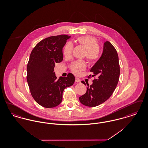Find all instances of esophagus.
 <instances>
[{
	"instance_id": "1",
	"label": "esophagus",
	"mask_w": 148,
	"mask_h": 148,
	"mask_svg": "<svg viewBox=\"0 0 148 148\" xmlns=\"http://www.w3.org/2000/svg\"><path fill=\"white\" fill-rule=\"evenodd\" d=\"M75 82H76V83H80V82H81V80H80V79H79V78L76 77V78H75Z\"/></svg>"
}]
</instances>
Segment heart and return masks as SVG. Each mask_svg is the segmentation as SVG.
<instances>
[{
    "mask_svg": "<svg viewBox=\"0 0 148 148\" xmlns=\"http://www.w3.org/2000/svg\"><path fill=\"white\" fill-rule=\"evenodd\" d=\"M77 42L86 49L85 56L90 63H94L98 59L100 51L96 38L89 35L82 36L77 38ZM72 49V44L68 42L64 48V55L65 56H71ZM85 68L86 64L83 60H78L74 62L71 66V71L75 74H78L81 71L84 70Z\"/></svg>",
    "mask_w": 148,
    "mask_h": 148,
    "instance_id": "heart-1",
    "label": "heart"
}]
</instances>
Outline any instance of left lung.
I'll use <instances>...</instances> for the list:
<instances>
[{
  "instance_id": "8db88e82",
  "label": "left lung",
  "mask_w": 148,
  "mask_h": 148,
  "mask_svg": "<svg viewBox=\"0 0 148 148\" xmlns=\"http://www.w3.org/2000/svg\"><path fill=\"white\" fill-rule=\"evenodd\" d=\"M90 71L93 73L92 77L97 78L92 81V84L88 86L86 93L79 97V100L84 106L93 107L103 103L110 97L119 81L118 55L109 42H104L102 55ZM82 83L86 85L84 82Z\"/></svg>"
}]
</instances>
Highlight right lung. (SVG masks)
<instances>
[{
  "mask_svg": "<svg viewBox=\"0 0 148 148\" xmlns=\"http://www.w3.org/2000/svg\"><path fill=\"white\" fill-rule=\"evenodd\" d=\"M71 36H53L38 42L30 55L27 65V82L35 101L43 107L50 108L59 105L65 88L75 82L71 73L67 77L56 80L54 68L63 59V48Z\"/></svg>",
  "mask_w": 148,
  "mask_h": 148,
  "instance_id": "1",
  "label": "right lung"
}]
</instances>
